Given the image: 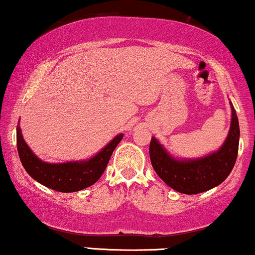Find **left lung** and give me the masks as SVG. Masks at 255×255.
Masks as SVG:
<instances>
[{
    "instance_id": "left-lung-1",
    "label": "left lung",
    "mask_w": 255,
    "mask_h": 255,
    "mask_svg": "<svg viewBox=\"0 0 255 255\" xmlns=\"http://www.w3.org/2000/svg\"><path fill=\"white\" fill-rule=\"evenodd\" d=\"M230 107V130L223 145L216 152L202 157L173 156L155 136H152L150 162L157 176L172 190L184 194H198L220 185L230 175L237 158L241 135L238 117L231 102Z\"/></svg>"
}]
</instances>
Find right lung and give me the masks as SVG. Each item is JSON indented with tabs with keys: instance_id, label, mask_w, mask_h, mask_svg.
<instances>
[{
	"instance_id": "obj_1",
	"label": "right lung",
	"mask_w": 255,
	"mask_h": 255,
	"mask_svg": "<svg viewBox=\"0 0 255 255\" xmlns=\"http://www.w3.org/2000/svg\"><path fill=\"white\" fill-rule=\"evenodd\" d=\"M123 135V133L117 134L100 152L86 160L48 163L32 152L23 138L18 122L17 149L21 164L33 179L51 190L70 193L86 189L98 182Z\"/></svg>"
}]
</instances>
